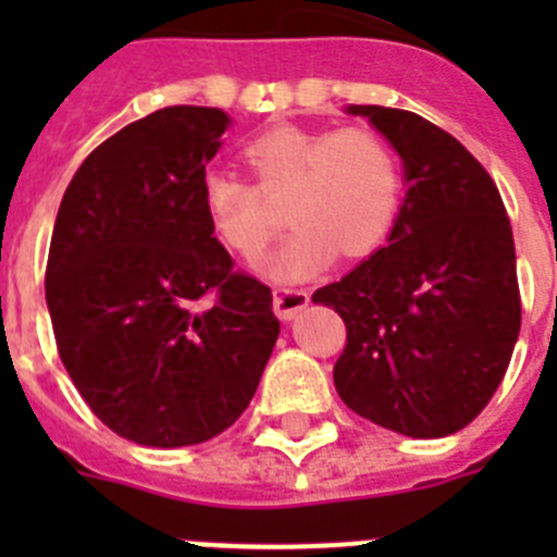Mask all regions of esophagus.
I'll use <instances>...</instances> for the list:
<instances>
[{"label":"esophagus","instance_id":"obj_1","mask_svg":"<svg viewBox=\"0 0 557 557\" xmlns=\"http://www.w3.org/2000/svg\"><path fill=\"white\" fill-rule=\"evenodd\" d=\"M309 304V293L301 287H273V312L282 321H293Z\"/></svg>","mask_w":557,"mask_h":557}]
</instances>
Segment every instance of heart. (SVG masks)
Instances as JSON below:
<instances>
[{"instance_id":"1","label":"heart","mask_w":557,"mask_h":557,"mask_svg":"<svg viewBox=\"0 0 557 557\" xmlns=\"http://www.w3.org/2000/svg\"><path fill=\"white\" fill-rule=\"evenodd\" d=\"M250 184L228 170L203 178V203L218 236L253 259L284 228L282 211L298 228L262 259V270L282 282L318 273L334 253L357 259L385 243L405 198V161L391 136L373 127L278 125L245 147Z\"/></svg>"}]
</instances>
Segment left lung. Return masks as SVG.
I'll use <instances>...</instances> for the list:
<instances>
[{
    "mask_svg": "<svg viewBox=\"0 0 557 557\" xmlns=\"http://www.w3.org/2000/svg\"><path fill=\"white\" fill-rule=\"evenodd\" d=\"M401 152L407 198L387 248L312 295L346 323L334 387L348 410L410 437L469 426L521 329L510 220L494 178L412 111L351 106Z\"/></svg>",
    "mask_w": 557,
    "mask_h": 557,
    "instance_id": "1",
    "label": "left lung"
}]
</instances>
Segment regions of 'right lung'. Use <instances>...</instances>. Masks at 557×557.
I'll return each mask as SVG.
<instances>
[{
    "label": "right lung",
    "instance_id": "obj_1",
    "mask_svg": "<svg viewBox=\"0 0 557 557\" xmlns=\"http://www.w3.org/2000/svg\"><path fill=\"white\" fill-rule=\"evenodd\" d=\"M228 116L170 106L88 152L58 209L47 307L91 412L133 444H203L248 410L278 337L203 203Z\"/></svg>",
    "mask_w": 557,
    "mask_h": 557
}]
</instances>
